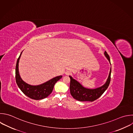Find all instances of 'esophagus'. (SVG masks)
Wrapping results in <instances>:
<instances>
[{
	"mask_svg": "<svg viewBox=\"0 0 133 133\" xmlns=\"http://www.w3.org/2000/svg\"><path fill=\"white\" fill-rule=\"evenodd\" d=\"M65 74L66 75H69L71 74V71H69V70H67V71H65Z\"/></svg>",
	"mask_w": 133,
	"mask_h": 133,
	"instance_id": "1",
	"label": "esophagus"
}]
</instances>
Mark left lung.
<instances>
[{
	"mask_svg": "<svg viewBox=\"0 0 133 133\" xmlns=\"http://www.w3.org/2000/svg\"><path fill=\"white\" fill-rule=\"evenodd\" d=\"M104 56L110 63V57L106 52L104 51ZM111 64V63H110ZM111 68L109 72V76L105 83L102 86L95 89H88L83 87L78 82L69 76L70 78V90L71 95L76 100L80 101H94L99 98L108 88L111 80Z\"/></svg>",
	"mask_w": 133,
	"mask_h": 133,
	"instance_id": "left-lung-1",
	"label": "left lung"
}]
</instances>
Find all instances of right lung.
Segmentation results:
<instances>
[{
	"mask_svg": "<svg viewBox=\"0 0 133 133\" xmlns=\"http://www.w3.org/2000/svg\"><path fill=\"white\" fill-rule=\"evenodd\" d=\"M22 51L18 58L16 67V83L21 90L29 98L34 100H41L47 97L52 91L56 83L62 78V76H56L49 81L38 85H31L24 82L19 74V62Z\"/></svg>",
	"mask_w": 133,
	"mask_h": 133,
	"instance_id": "right-lung-1",
	"label": "right lung"
}]
</instances>
